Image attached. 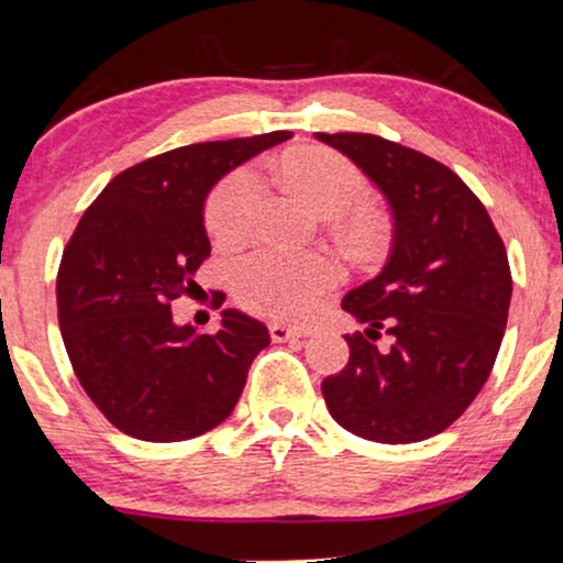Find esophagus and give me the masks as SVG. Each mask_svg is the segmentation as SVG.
<instances>
[{"label":"esophagus","instance_id":"obj_1","mask_svg":"<svg viewBox=\"0 0 563 563\" xmlns=\"http://www.w3.org/2000/svg\"><path fill=\"white\" fill-rule=\"evenodd\" d=\"M267 329H269V336H273L275 342H290V340H301V336L309 334V332H306V329L286 327V324H280V321H269Z\"/></svg>","mask_w":563,"mask_h":563}]
</instances>
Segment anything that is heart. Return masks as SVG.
<instances>
[{"mask_svg":"<svg viewBox=\"0 0 563 563\" xmlns=\"http://www.w3.org/2000/svg\"><path fill=\"white\" fill-rule=\"evenodd\" d=\"M286 177L319 211L342 213L355 208L342 221V231L350 239L371 242L376 236L378 221L357 208L371 198V185L347 156L329 148H306L286 162ZM262 190L265 185L254 167H239L223 177L208 198V231L223 244L244 239L257 216ZM340 275V265L327 254L260 246L236 262L231 286L246 311L273 319H303Z\"/></svg>","mask_w":563,"mask_h":563,"instance_id":"b5f03b06","label":"heart"}]
</instances>
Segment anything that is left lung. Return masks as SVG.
<instances>
[{
    "label": "left lung",
    "instance_id": "left-lung-1",
    "mask_svg": "<svg viewBox=\"0 0 563 563\" xmlns=\"http://www.w3.org/2000/svg\"><path fill=\"white\" fill-rule=\"evenodd\" d=\"M386 195L391 260L350 290L342 309L365 332L344 334L347 365L321 380L329 415L373 443L443 432L482 391L505 336L512 273L482 200L451 167L373 133H317ZM386 333L393 344L375 342Z\"/></svg>",
    "mask_w": 563,
    "mask_h": 563
}]
</instances>
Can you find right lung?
<instances>
[{"label": "right lung", "instance_id": "right-lung-1", "mask_svg": "<svg viewBox=\"0 0 563 563\" xmlns=\"http://www.w3.org/2000/svg\"><path fill=\"white\" fill-rule=\"evenodd\" d=\"M294 136L206 141L133 164L104 185L56 275L66 355L95 407L146 443L198 438L231 415L267 327L223 311L216 334L175 327L172 301L200 290L211 257L203 200L236 164Z\"/></svg>", "mask_w": 563, "mask_h": 563}]
</instances>
